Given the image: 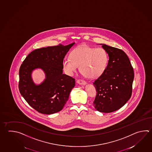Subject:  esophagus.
Wrapping results in <instances>:
<instances>
[{
  "label": "esophagus",
  "instance_id": "esophagus-1",
  "mask_svg": "<svg viewBox=\"0 0 152 152\" xmlns=\"http://www.w3.org/2000/svg\"><path fill=\"white\" fill-rule=\"evenodd\" d=\"M77 83H78L80 85H85L86 84V82L83 80H77Z\"/></svg>",
  "mask_w": 152,
  "mask_h": 152
}]
</instances>
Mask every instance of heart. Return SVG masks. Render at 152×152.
Segmentation results:
<instances>
[{
	"label": "heart",
	"mask_w": 152,
	"mask_h": 152,
	"mask_svg": "<svg viewBox=\"0 0 152 152\" xmlns=\"http://www.w3.org/2000/svg\"><path fill=\"white\" fill-rule=\"evenodd\" d=\"M109 62V55L102 48L91 47L81 45L70 53V58L63 59V69L67 74L72 75L76 72L78 66L86 77L96 79L105 71Z\"/></svg>",
	"instance_id": "b5f03b06"
}]
</instances>
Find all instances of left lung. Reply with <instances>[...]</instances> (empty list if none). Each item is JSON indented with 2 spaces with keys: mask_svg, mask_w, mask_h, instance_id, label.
<instances>
[{
  "mask_svg": "<svg viewBox=\"0 0 152 152\" xmlns=\"http://www.w3.org/2000/svg\"><path fill=\"white\" fill-rule=\"evenodd\" d=\"M102 47L108 54L109 62L93 83L97 92L93 104L98 111L110 113L121 108L131 97L134 71L123 50L105 44Z\"/></svg>",
  "mask_w": 152,
  "mask_h": 152,
  "instance_id": "obj_1",
  "label": "left lung"
}]
</instances>
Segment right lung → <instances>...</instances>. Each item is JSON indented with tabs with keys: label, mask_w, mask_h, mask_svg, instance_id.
Masks as SVG:
<instances>
[{
	"label": "right lung",
	"mask_w": 152,
	"mask_h": 152,
	"mask_svg": "<svg viewBox=\"0 0 152 152\" xmlns=\"http://www.w3.org/2000/svg\"><path fill=\"white\" fill-rule=\"evenodd\" d=\"M75 43L37 49L26 57L19 69V89L27 103L37 112L51 115L62 110L75 86V80L63 74V59ZM42 69L46 79L40 85L32 80V71Z\"/></svg>",
	"instance_id": "add662e5"
}]
</instances>
